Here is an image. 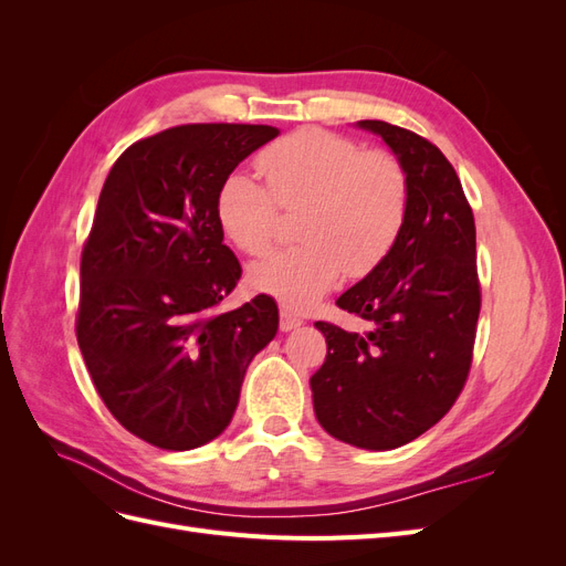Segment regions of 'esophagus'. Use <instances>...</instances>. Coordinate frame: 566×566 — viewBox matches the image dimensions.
<instances>
[{"label": "esophagus", "mask_w": 566, "mask_h": 566, "mask_svg": "<svg viewBox=\"0 0 566 566\" xmlns=\"http://www.w3.org/2000/svg\"><path fill=\"white\" fill-rule=\"evenodd\" d=\"M300 325H302V318L297 314L290 312L287 306H281V331L287 333V331H293V328H300Z\"/></svg>", "instance_id": "esophagus-1"}]
</instances>
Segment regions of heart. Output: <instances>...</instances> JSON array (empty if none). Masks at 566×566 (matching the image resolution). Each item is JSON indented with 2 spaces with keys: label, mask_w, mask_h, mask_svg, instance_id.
Instances as JSON below:
<instances>
[{
  "label": "heart",
  "mask_w": 566,
  "mask_h": 566,
  "mask_svg": "<svg viewBox=\"0 0 566 566\" xmlns=\"http://www.w3.org/2000/svg\"><path fill=\"white\" fill-rule=\"evenodd\" d=\"M266 186L245 172L219 184L214 212L229 241L262 254L276 241L279 205L302 208L304 243L271 252L250 266V285L287 306H310L342 273L366 276L397 245L408 214V177L385 150L323 129H300L256 158Z\"/></svg>",
  "instance_id": "b5f03b06"
}]
</instances>
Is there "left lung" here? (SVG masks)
<instances>
[{"instance_id": "left-lung-1", "label": "left lung", "mask_w": 566, "mask_h": 566, "mask_svg": "<svg viewBox=\"0 0 566 566\" xmlns=\"http://www.w3.org/2000/svg\"><path fill=\"white\" fill-rule=\"evenodd\" d=\"M358 129L387 144L408 177V214L385 262L337 297L368 323H314L328 356L312 375L318 424L356 449L389 451L437 424L468 380L479 318L474 217L443 153L382 119Z\"/></svg>"}]
</instances>
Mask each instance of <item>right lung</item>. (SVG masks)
<instances>
[{"label": "right lung", "mask_w": 566, "mask_h": 566, "mask_svg": "<svg viewBox=\"0 0 566 566\" xmlns=\"http://www.w3.org/2000/svg\"><path fill=\"white\" fill-rule=\"evenodd\" d=\"M281 132L181 125L132 144L98 196L80 264L77 345L115 420L167 451L227 430L252 358L279 333L269 295L217 312L241 264L224 245L219 184Z\"/></svg>", "instance_id": "right-lung-1"}]
</instances>
